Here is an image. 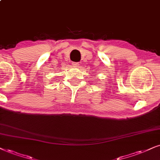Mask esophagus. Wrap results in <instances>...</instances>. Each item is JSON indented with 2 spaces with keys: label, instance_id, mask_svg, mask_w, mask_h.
Wrapping results in <instances>:
<instances>
[{
  "label": "esophagus",
  "instance_id": "34e87169",
  "mask_svg": "<svg viewBox=\"0 0 160 160\" xmlns=\"http://www.w3.org/2000/svg\"><path fill=\"white\" fill-rule=\"evenodd\" d=\"M72 66H73V67H78L79 62H72Z\"/></svg>",
  "mask_w": 160,
  "mask_h": 160
}]
</instances>
